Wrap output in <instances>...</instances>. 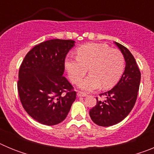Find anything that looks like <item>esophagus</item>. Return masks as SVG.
<instances>
[{"instance_id": "esophagus-1", "label": "esophagus", "mask_w": 154, "mask_h": 154, "mask_svg": "<svg viewBox=\"0 0 154 154\" xmlns=\"http://www.w3.org/2000/svg\"><path fill=\"white\" fill-rule=\"evenodd\" d=\"M77 96H78L79 97H85V96H87V94L82 92H77Z\"/></svg>"}]
</instances>
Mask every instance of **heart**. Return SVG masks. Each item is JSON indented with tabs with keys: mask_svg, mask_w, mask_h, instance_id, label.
I'll use <instances>...</instances> for the list:
<instances>
[{
	"mask_svg": "<svg viewBox=\"0 0 154 154\" xmlns=\"http://www.w3.org/2000/svg\"><path fill=\"white\" fill-rule=\"evenodd\" d=\"M77 57L68 56L65 66L72 83H78L88 72V77L79 85L85 92L103 87L109 89L120 79L125 67L123 54L101 43H87L76 50Z\"/></svg>",
	"mask_w": 154,
	"mask_h": 154,
	"instance_id": "obj_1",
	"label": "heart"
}]
</instances>
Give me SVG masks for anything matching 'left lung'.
Returning a JSON list of instances; mask_svg holds the SVG:
<instances>
[{"label": "left lung", "instance_id": "8db88e82", "mask_svg": "<svg viewBox=\"0 0 154 154\" xmlns=\"http://www.w3.org/2000/svg\"><path fill=\"white\" fill-rule=\"evenodd\" d=\"M126 62L124 72L118 83L111 90L100 94L104 101L98 100L89 111L91 119L96 124L110 126L117 124L129 115L135 105L140 83V72L135 58L129 50L115 42Z\"/></svg>", "mask_w": 154, "mask_h": 154}]
</instances>
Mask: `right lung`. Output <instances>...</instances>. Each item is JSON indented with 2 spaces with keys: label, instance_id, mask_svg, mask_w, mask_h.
I'll use <instances>...</instances> for the list:
<instances>
[{
  "label": "right lung",
  "instance_id": "obj_1",
  "mask_svg": "<svg viewBox=\"0 0 154 154\" xmlns=\"http://www.w3.org/2000/svg\"><path fill=\"white\" fill-rule=\"evenodd\" d=\"M75 41L51 39L40 43L24 57L18 72L19 97L28 114L53 126L66 118L76 92L63 76L65 58Z\"/></svg>",
  "mask_w": 154,
  "mask_h": 154
}]
</instances>
